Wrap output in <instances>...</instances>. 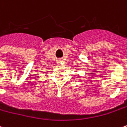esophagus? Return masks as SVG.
Masks as SVG:
<instances>
[{"label": "esophagus", "mask_w": 127, "mask_h": 127, "mask_svg": "<svg viewBox=\"0 0 127 127\" xmlns=\"http://www.w3.org/2000/svg\"><path fill=\"white\" fill-rule=\"evenodd\" d=\"M61 59H58V60H57V62H56V63H57L58 64H59V63H61Z\"/></svg>", "instance_id": "obj_1"}]
</instances>
